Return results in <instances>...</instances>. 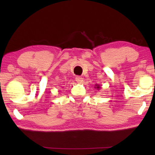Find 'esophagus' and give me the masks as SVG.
I'll return each mask as SVG.
<instances>
[{
    "instance_id": "34e87169",
    "label": "esophagus",
    "mask_w": 155,
    "mask_h": 155,
    "mask_svg": "<svg viewBox=\"0 0 155 155\" xmlns=\"http://www.w3.org/2000/svg\"><path fill=\"white\" fill-rule=\"evenodd\" d=\"M83 78H82L81 76H76V78H75V80L76 81H77L78 83H81V82L83 81Z\"/></svg>"
}]
</instances>
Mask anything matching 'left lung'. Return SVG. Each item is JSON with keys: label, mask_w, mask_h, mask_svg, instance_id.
I'll list each match as a JSON object with an SVG mask.
<instances>
[{"label": "left lung", "mask_w": 155, "mask_h": 155, "mask_svg": "<svg viewBox=\"0 0 155 155\" xmlns=\"http://www.w3.org/2000/svg\"><path fill=\"white\" fill-rule=\"evenodd\" d=\"M96 86H97V87H96V88H97V89H99V88H100V87H99V85H97V84Z\"/></svg>", "instance_id": "left-lung-1"}]
</instances>
